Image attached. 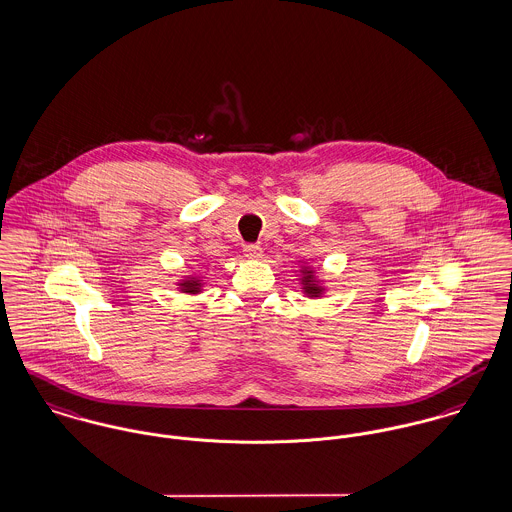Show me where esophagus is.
Wrapping results in <instances>:
<instances>
[{"label":"esophagus","mask_w":512,"mask_h":512,"mask_svg":"<svg viewBox=\"0 0 512 512\" xmlns=\"http://www.w3.org/2000/svg\"><path fill=\"white\" fill-rule=\"evenodd\" d=\"M243 253L249 259H259L263 255V247L257 243H247V245H243Z\"/></svg>","instance_id":"obj_1"}]
</instances>
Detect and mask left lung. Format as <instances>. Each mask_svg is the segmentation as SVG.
Returning a JSON list of instances; mask_svg holds the SVG:
<instances>
[{"instance_id":"obj_1","label":"left lung","mask_w":512,"mask_h":512,"mask_svg":"<svg viewBox=\"0 0 512 512\" xmlns=\"http://www.w3.org/2000/svg\"><path fill=\"white\" fill-rule=\"evenodd\" d=\"M306 284H308V286H306V292H308V294H317V292H319V288H315L314 284H310V278H306Z\"/></svg>"}]
</instances>
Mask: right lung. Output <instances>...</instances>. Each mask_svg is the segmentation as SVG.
Returning <instances> with one entry per match:
<instances>
[{"label": "right lung", "instance_id": "obj_1", "mask_svg": "<svg viewBox=\"0 0 512 512\" xmlns=\"http://www.w3.org/2000/svg\"><path fill=\"white\" fill-rule=\"evenodd\" d=\"M185 290H187V292H197V282H185Z\"/></svg>", "mask_w": 512, "mask_h": 512}]
</instances>
